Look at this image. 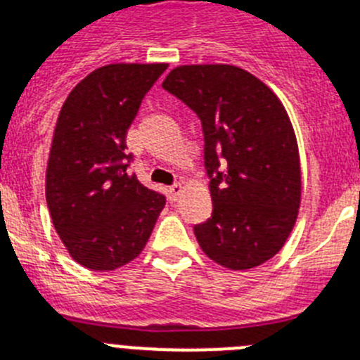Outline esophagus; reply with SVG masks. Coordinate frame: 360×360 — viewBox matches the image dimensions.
I'll return each instance as SVG.
<instances>
[{
    "instance_id": "esophagus-1",
    "label": "esophagus",
    "mask_w": 360,
    "mask_h": 360,
    "mask_svg": "<svg viewBox=\"0 0 360 360\" xmlns=\"http://www.w3.org/2000/svg\"><path fill=\"white\" fill-rule=\"evenodd\" d=\"M184 187L180 186V184H174V186H171L169 189H167V196H169L171 202H176L178 198H180V195H182Z\"/></svg>"
}]
</instances>
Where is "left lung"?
I'll return each instance as SVG.
<instances>
[{"label": "left lung", "instance_id": "8db88e82", "mask_svg": "<svg viewBox=\"0 0 360 360\" xmlns=\"http://www.w3.org/2000/svg\"><path fill=\"white\" fill-rule=\"evenodd\" d=\"M162 88L202 120L212 216L195 227L207 257L229 270L263 265L290 236L301 162L290 117L269 86L232 65H182ZM228 171L219 174V160Z\"/></svg>", "mask_w": 360, "mask_h": 360}]
</instances>
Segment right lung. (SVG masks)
I'll use <instances>...</instances> for the list:
<instances>
[{"label":"right lung","mask_w":360,"mask_h":360,"mask_svg":"<svg viewBox=\"0 0 360 360\" xmlns=\"http://www.w3.org/2000/svg\"><path fill=\"white\" fill-rule=\"evenodd\" d=\"M165 63H115L94 70L63 104L46 164V203L70 256L115 270L144 250L165 205L128 173L126 133Z\"/></svg>","instance_id":"obj_1"}]
</instances>
